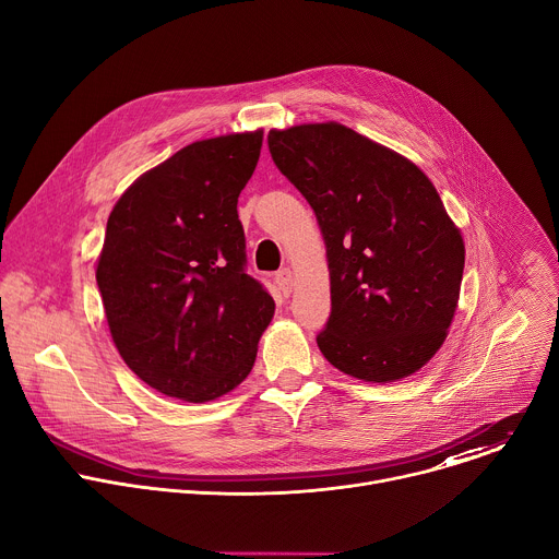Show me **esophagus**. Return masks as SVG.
<instances>
[{"instance_id": "34e87169", "label": "esophagus", "mask_w": 559, "mask_h": 559, "mask_svg": "<svg viewBox=\"0 0 559 559\" xmlns=\"http://www.w3.org/2000/svg\"><path fill=\"white\" fill-rule=\"evenodd\" d=\"M274 281H276L278 289H281L285 296H289V294H292V287H294V274H292V270H287V267H285V270L276 272Z\"/></svg>"}]
</instances>
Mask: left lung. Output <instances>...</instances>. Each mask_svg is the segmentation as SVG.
I'll use <instances>...</instances> for the list:
<instances>
[{"label":"left lung","instance_id":"1","mask_svg":"<svg viewBox=\"0 0 559 559\" xmlns=\"http://www.w3.org/2000/svg\"><path fill=\"white\" fill-rule=\"evenodd\" d=\"M267 145L325 238L323 356L365 382L416 373L447 338L464 270L462 234L433 183L403 154L336 121L270 130Z\"/></svg>","mask_w":559,"mask_h":559}]
</instances>
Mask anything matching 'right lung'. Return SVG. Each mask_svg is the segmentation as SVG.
Returning <instances> with one entry per match:
<instances>
[{
	"label": "right lung",
	"mask_w": 559,
	"mask_h": 559,
	"mask_svg": "<svg viewBox=\"0 0 559 559\" xmlns=\"http://www.w3.org/2000/svg\"><path fill=\"white\" fill-rule=\"evenodd\" d=\"M263 130L203 139L141 175L115 203L97 261L108 328L152 389L207 403L241 384L274 316L246 272L238 194Z\"/></svg>",
	"instance_id": "right-lung-1"
}]
</instances>
